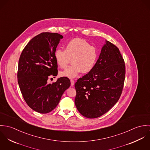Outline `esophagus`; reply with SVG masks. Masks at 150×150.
Segmentation results:
<instances>
[{
	"mask_svg": "<svg viewBox=\"0 0 150 150\" xmlns=\"http://www.w3.org/2000/svg\"><path fill=\"white\" fill-rule=\"evenodd\" d=\"M70 83H71V86H74V80H72V79L70 80Z\"/></svg>",
	"mask_w": 150,
	"mask_h": 150,
	"instance_id": "obj_1",
	"label": "esophagus"
}]
</instances>
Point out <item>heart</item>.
I'll return each instance as SVG.
<instances>
[{
	"mask_svg": "<svg viewBox=\"0 0 150 150\" xmlns=\"http://www.w3.org/2000/svg\"><path fill=\"white\" fill-rule=\"evenodd\" d=\"M54 57L57 64L66 68L72 62V64L61 71V76L74 78L81 72L88 73L94 67L98 58L97 49L85 40L75 38L66 44L64 51L58 49Z\"/></svg>",
	"mask_w": 150,
	"mask_h": 150,
	"instance_id": "obj_1",
	"label": "heart"
}]
</instances>
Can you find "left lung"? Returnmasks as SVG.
<instances>
[{"instance_id": "obj_1", "label": "left lung", "mask_w": 150, "mask_h": 150, "mask_svg": "<svg viewBox=\"0 0 150 150\" xmlns=\"http://www.w3.org/2000/svg\"><path fill=\"white\" fill-rule=\"evenodd\" d=\"M125 77V64L118 47L106 41L93 69L75 83L74 102L80 113L96 118L119 100Z\"/></svg>"}]
</instances>
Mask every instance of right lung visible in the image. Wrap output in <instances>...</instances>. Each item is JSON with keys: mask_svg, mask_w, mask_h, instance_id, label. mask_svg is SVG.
I'll list each match as a JSON object with an SVG mask.
<instances>
[{"mask_svg": "<svg viewBox=\"0 0 150 150\" xmlns=\"http://www.w3.org/2000/svg\"><path fill=\"white\" fill-rule=\"evenodd\" d=\"M62 38L57 33H42L26 44L20 57L17 78L22 96L29 107L40 113L53 110L70 86L66 77L52 84L47 82L49 76L58 74L54 53Z\"/></svg>", "mask_w": 150, "mask_h": 150, "instance_id": "1", "label": "right lung"}]
</instances>
